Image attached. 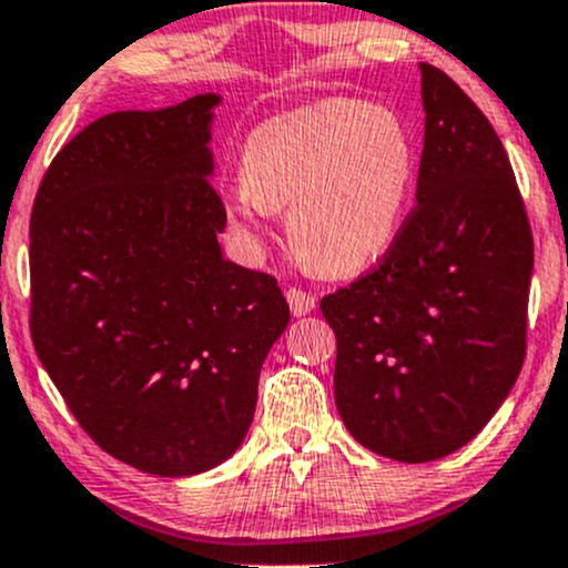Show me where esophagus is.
<instances>
[{"label": "esophagus", "mask_w": 568, "mask_h": 568, "mask_svg": "<svg viewBox=\"0 0 568 568\" xmlns=\"http://www.w3.org/2000/svg\"><path fill=\"white\" fill-rule=\"evenodd\" d=\"M285 298H288L291 313H294L296 317L310 315L317 307V298L313 294H307V291H302V288H288V291H285Z\"/></svg>", "instance_id": "34e87169"}]
</instances>
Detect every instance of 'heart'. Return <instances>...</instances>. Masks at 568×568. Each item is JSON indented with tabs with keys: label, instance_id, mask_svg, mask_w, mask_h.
<instances>
[{
	"label": "heart",
	"instance_id": "1",
	"mask_svg": "<svg viewBox=\"0 0 568 568\" xmlns=\"http://www.w3.org/2000/svg\"><path fill=\"white\" fill-rule=\"evenodd\" d=\"M417 180L415 136L394 108L323 99L258 123L242 148V183L226 221L251 247L285 210V234L304 266L347 277L396 242Z\"/></svg>",
	"mask_w": 568,
	"mask_h": 568
}]
</instances>
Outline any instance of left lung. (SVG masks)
<instances>
[{
	"label": "left lung",
	"instance_id": "1",
	"mask_svg": "<svg viewBox=\"0 0 568 568\" xmlns=\"http://www.w3.org/2000/svg\"><path fill=\"white\" fill-rule=\"evenodd\" d=\"M415 210L375 272L323 296L334 398L372 453L445 458L483 432L526 358L534 240L507 151L483 110L420 64Z\"/></svg>",
	"mask_w": 568,
	"mask_h": 568
}]
</instances>
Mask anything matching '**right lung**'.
Returning <instances> with one entry per match:
<instances>
[{"label":"right lung","mask_w":568,"mask_h":568,"mask_svg":"<svg viewBox=\"0 0 568 568\" xmlns=\"http://www.w3.org/2000/svg\"><path fill=\"white\" fill-rule=\"evenodd\" d=\"M217 93L110 112L48 166L31 210V339L112 458L191 477L234 456L291 321L272 274L223 258Z\"/></svg>","instance_id":"obj_1"}]
</instances>
